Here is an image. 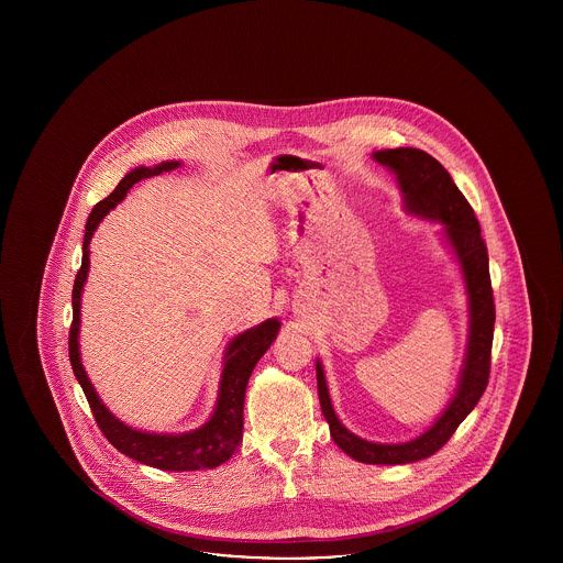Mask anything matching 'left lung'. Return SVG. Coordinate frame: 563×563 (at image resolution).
<instances>
[{
    "label": "left lung",
    "instance_id": "left-lung-1",
    "mask_svg": "<svg viewBox=\"0 0 563 563\" xmlns=\"http://www.w3.org/2000/svg\"><path fill=\"white\" fill-rule=\"evenodd\" d=\"M374 158L395 170L407 211L445 223V239L454 246L457 262L464 272L471 303V335L464 369L457 393L443 416L424 434L401 445L372 443L344 429L329 401L321 363H317V382L322 416L327 418L331 437L342 448V452L365 464H409L439 452L482 399L489 382L496 308L482 225L464 194L455 188L454 179L443 168V164L416 147L382 150L375 152Z\"/></svg>",
    "mask_w": 563,
    "mask_h": 563
}]
</instances>
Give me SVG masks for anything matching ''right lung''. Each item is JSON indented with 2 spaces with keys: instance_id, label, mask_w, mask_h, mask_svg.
<instances>
[{
  "instance_id": "obj_1",
  "label": "right lung",
  "mask_w": 563,
  "mask_h": 563,
  "mask_svg": "<svg viewBox=\"0 0 563 563\" xmlns=\"http://www.w3.org/2000/svg\"><path fill=\"white\" fill-rule=\"evenodd\" d=\"M179 162H162L156 168H134L129 173L115 189L109 194L106 200L97 202L92 213L86 221V234L81 246V266L74 280V321L69 327V361L71 369L80 382L81 390L92 409L95 422L106 434L109 443L129 457H133L141 464L162 468V471H198V468H214L230 460L236 452L242 439V407H244V390L246 382L253 374V367L269 349V344L276 340L280 322L276 319L257 324L255 329H249L241 333L225 352L221 386H219V399L214 407L213 418L202 429L191 430L186 434H150L133 430L120 420H115L109 413L108 407L97 397L88 375L84 374L80 363V346H78V331H80V297L81 287L86 283L88 274V244L101 223V219L126 196V191L133 188L136 181L161 175L162 170L177 168Z\"/></svg>"
}]
</instances>
